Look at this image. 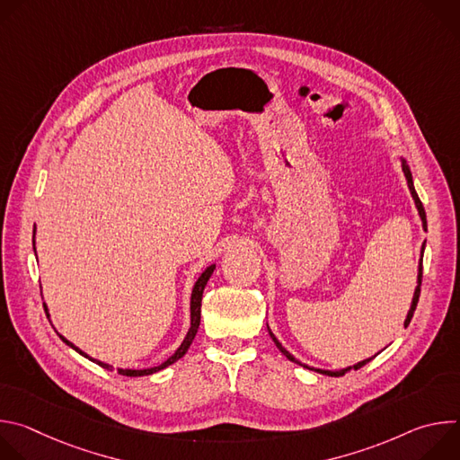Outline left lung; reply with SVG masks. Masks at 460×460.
<instances>
[{
	"instance_id": "1",
	"label": "left lung",
	"mask_w": 460,
	"mask_h": 460,
	"mask_svg": "<svg viewBox=\"0 0 460 460\" xmlns=\"http://www.w3.org/2000/svg\"><path fill=\"white\" fill-rule=\"evenodd\" d=\"M401 162H402V171H404V176H406V180H408V187H410V192H411V196H413V200H415V206H417V211H419V217H420V220H422V227H424V231H428V222H426V211H424V206H422V202H420V199H419V194H417V190H415V185H413V176H411V171H410V167H408V164H406V160L404 158H401ZM424 247H426V242L422 243V252H424ZM420 284H422V258H420V264H419V277H417V288H415V293H413V300H411V307H410V311H408V316H406V320H404V327H408L410 325V322H411V318H413V313H415V309H417V302H419V296H420ZM268 332H270V335H271V339H273V342L277 344V348L282 351V355H286L291 362H295V364H300V366H304V367H307V369H313V371H316V373H322V375H330V376H342L344 373H348L349 369H360L362 366H366L371 358H366V360H362V362H358V364H355V366H349V367H344V369H339V371H330V369H316V367H309V366H305V364H302L300 360H296L279 341H277V337L271 333V330H270V325H268Z\"/></svg>"
}]
</instances>
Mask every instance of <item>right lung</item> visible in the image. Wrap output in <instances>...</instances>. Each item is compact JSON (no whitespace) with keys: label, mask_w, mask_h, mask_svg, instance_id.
Listing matches in <instances>:
<instances>
[{"label":"right lung","mask_w":460,"mask_h":460,"mask_svg":"<svg viewBox=\"0 0 460 460\" xmlns=\"http://www.w3.org/2000/svg\"><path fill=\"white\" fill-rule=\"evenodd\" d=\"M34 234H36V229H34ZM32 245H34V236H32ZM34 251H36V247H34ZM215 264L213 266H209L200 277H199V280L194 282V288H192V293H190V327H189V332H187V335H185V339H183V342L180 344V348L165 360V362H162L160 366H155V367H147V369H118V373L119 375H125V376H144V375H153V373H156V371H162V369H165L167 366H171V364H174L176 360H180L185 353H187V349H189V346L192 344V341H194V337H196V333H199V325H200V313H202V295H204V289H206V284H208V280L211 279V275H213V271H215ZM43 307H45V313H47V316H49V309H47V305L43 304ZM59 339L67 344L69 348H73L75 351H78L80 355H84L85 358H89V360H93V362H96L98 366H102L103 369H111V366L109 364H105V362H102V360H96V358H91L87 353H84L80 348H76L73 342H69L67 339L65 337H61L59 335Z\"/></svg>","instance_id":"1"}]
</instances>
